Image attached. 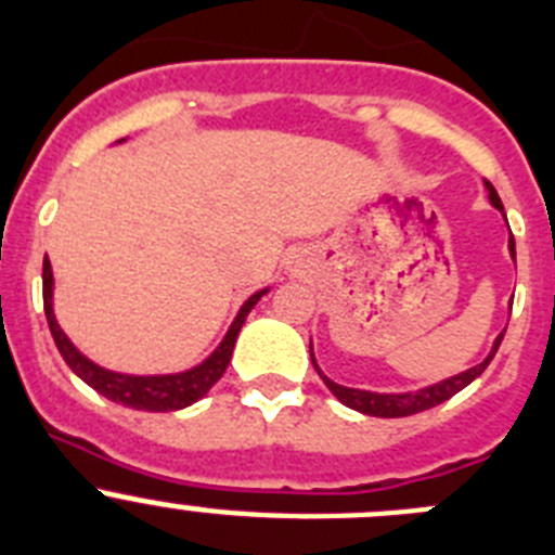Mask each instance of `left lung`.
Listing matches in <instances>:
<instances>
[{"mask_svg":"<svg viewBox=\"0 0 555 555\" xmlns=\"http://www.w3.org/2000/svg\"><path fill=\"white\" fill-rule=\"evenodd\" d=\"M485 185H488V194H490V202H493V207H499L501 214H504V205H501V199H499V194H495L493 185L490 183H485ZM509 251H512V257H515V237L512 235H509ZM501 339H504V331H501L499 339L493 341V350H490V356L481 361V364L470 366V370L460 372V375H454V377H447V380H441V383H433V386H427V388H418V391H405V395H377V391H364V388L339 386V383H334L331 377H325L323 372H320L318 361H314V353H312V345H309V353H312V364H314V370H318V375L323 377V383L328 386V391L341 402V405L353 408V411H359V413H366V416L402 418V416H413V413H422V411H429V408H435V405H441V402H447L449 397H454L457 391H463L468 383H474L481 372L488 370V364L493 361L495 350H499Z\"/></svg>","mask_w":555,"mask_h":555,"instance_id":"1","label":"left lung"}]
</instances>
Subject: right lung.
<instances>
[{
  "label": "right lung",
  "instance_id": "right-lung-1",
  "mask_svg": "<svg viewBox=\"0 0 555 555\" xmlns=\"http://www.w3.org/2000/svg\"><path fill=\"white\" fill-rule=\"evenodd\" d=\"M268 289L254 293L246 304L241 307L237 318L232 320L230 331L221 339L219 348L207 356L202 364L191 366V370L178 372V375H122V372H108L103 366L92 364L81 350H76V345L65 336V331L60 328L54 318V273H51L49 257L43 260V309L46 320H49L51 336H54L56 350L62 353L65 364L98 391L106 400L117 402V405L133 408V411H153V413H167V411H180V408L194 405L196 400L214 388V383L224 375L227 364L232 359V350H235V339L241 334L243 323H246L248 312L254 309V304L260 301Z\"/></svg>",
  "mask_w": 555,
  "mask_h": 555
}]
</instances>
